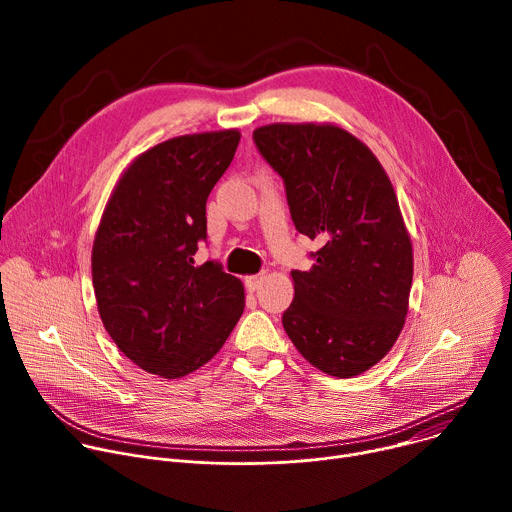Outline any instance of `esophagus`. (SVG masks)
<instances>
[{"instance_id":"obj_1","label":"esophagus","mask_w":512,"mask_h":512,"mask_svg":"<svg viewBox=\"0 0 512 512\" xmlns=\"http://www.w3.org/2000/svg\"><path fill=\"white\" fill-rule=\"evenodd\" d=\"M263 279H265V275H263V273H259V275H249V277L245 279L247 289H251V291L259 289V287H261V283H263Z\"/></svg>"}]
</instances>
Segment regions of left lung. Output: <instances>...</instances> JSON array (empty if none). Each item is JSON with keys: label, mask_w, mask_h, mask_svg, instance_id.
Masks as SVG:
<instances>
[{"label": "left lung", "mask_w": 512, "mask_h": 512, "mask_svg": "<svg viewBox=\"0 0 512 512\" xmlns=\"http://www.w3.org/2000/svg\"><path fill=\"white\" fill-rule=\"evenodd\" d=\"M253 139L283 178L296 229L320 243L308 271H291L283 328L318 371L352 379L387 356L409 310L413 247L393 184L334 123H271Z\"/></svg>", "instance_id": "obj_1"}]
</instances>
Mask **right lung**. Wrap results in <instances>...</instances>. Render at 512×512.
<instances>
[{
  "label": "right lung",
  "instance_id": "add662e5",
  "mask_svg": "<svg viewBox=\"0 0 512 512\" xmlns=\"http://www.w3.org/2000/svg\"><path fill=\"white\" fill-rule=\"evenodd\" d=\"M239 141V129L162 141L123 170L107 200L91 253L97 310L145 373H194L243 314V281L214 261H194L206 239L208 194Z\"/></svg>",
  "mask_w": 512,
  "mask_h": 512
}]
</instances>
